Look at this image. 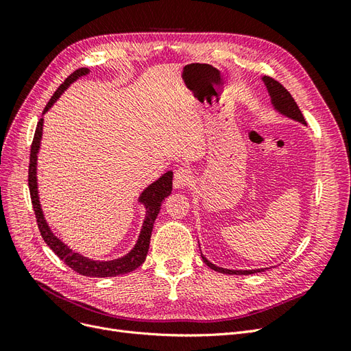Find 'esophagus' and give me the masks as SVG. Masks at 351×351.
<instances>
[{
	"label": "esophagus",
	"instance_id": "esophagus-1",
	"mask_svg": "<svg viewBox=\"0 0 351 351\" xmlns=\"http://www.w3.org/2000/svg\"><path fill=\"white\" fill-rule=\"evenodd\" d=\"M192 180H193L192 178V173H190L187 168L180 167V168H177L176 171H174L173 183H174L176 189H184V187H187L190 183H192Z\"/></svg>",
	"mask_w": 351,
	"mask_h": 351
}]
</instances>
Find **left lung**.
<instances>
[{
  "instance_id": "left-lung-1",
  "label": "left lung",
  "mask_w": 351,
  "mask_h": 351,
  "mask_svg": "<svg viewBox=\"0 0 351 351\" xmlns=\"http://www.w3.org/2000/svg\"><path fill=\"white\" fill-rule=\"evenodd\" d=\"M265 86H267L268 89V93L271 97V102L274 105V108L277 110L280 114L289 117V119L291 120H295V121H300L302 124H306L304 121V117L302 114V111L299 110V107H297L295 101L293 99V97L290 95V92L287 90L282 84L277 80H274L272 77L269 76H263L262 77ZM202 259H204V262L208 265V267L210 269L214 271H218L221 274H230V275H250V274H256V272H262L265 269L268 268H261V269H244V271H239V269H226V268H219L217 267V265H214L212 262H209L204 254H202Z\"/></svg>"
}]
</instances>
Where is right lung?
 <instances>
[{
  "label": "right lung",
  "mask_w": 351,
  "mask_h": 351,
  "mask_svg": "<svg viewBox=\"0 0 351 351\" xmlns=\"http://www.w3.org/2000/svg\"><path fill=\"white\" fill-rule=\"evenodd\" d=\"M89 73V69L82 67L77 69L74 73H71L70 76L64 80V83L60 84V88L56 90V93L52 95V98L47 104V107L44 110V114L52 107L60 97L61 93L64 92L73 82H76L79 77L86 76ZM42 127H44V119H40L38 121L35 136H34V142H32L30 147V162H29V190H30V199H32V205H34V210L36 215V222L40 231L42 239L45 240V243L49 246V249L54 252L57 256L64 262L69 268L73 271L79 272L80 275H86V277H95V278H105V277H117V275H123V274H129L134 271L136 268H139L141 265L145 262L147 250H149V243H151V236H152V228H154V222L159 214V209H161L162 200L171 195L173 190V171H167L159 177L156 182L147 186L142 195L139 196V202L145 205L146 209V215L143 226L141 230L139 239H137L134 247L124 254V256L119 259H112V261H92L83 254L73 252L66 243H62L54 232L51 231L48 222L44 217V212H42L40 204H39V195H38V178H36V165H38V152L40 147V139H42Z\"/></svg>",
  "instance_id": "1"
}]
</instances>
